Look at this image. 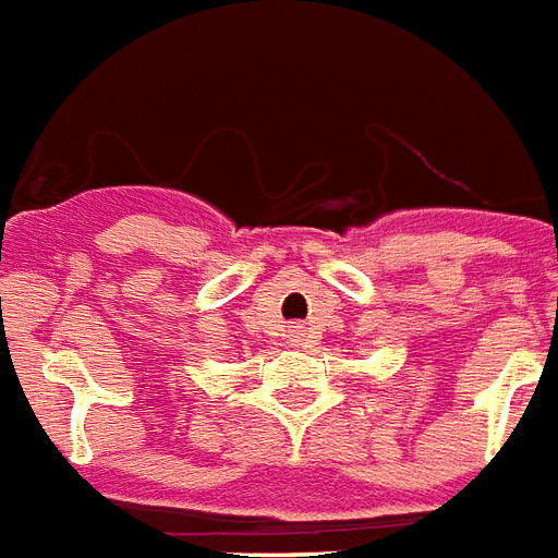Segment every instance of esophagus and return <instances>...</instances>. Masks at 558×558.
Here are the masks:
<instances>
[{
    "label": "esophagus",
    "instance_id": "1",
    "mask_svg": "<svg viewBox=\"0 0 558 558\" xmlns=\"http://www.w3.org/2000/svg\"><path fill=\"white\" fill-rule=\"evenodd\" d=\"M288 337H291V342H300V340H302V331H300V325H293L291 331H288Z\"/></svg>",
    "mask_w": 558,
    "mask_h": 558
}]
</instances>
